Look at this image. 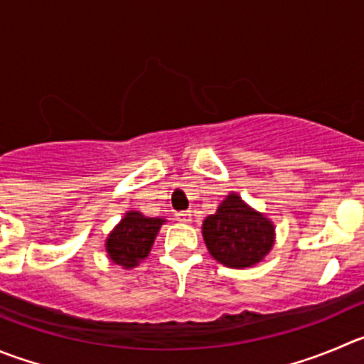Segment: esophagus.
<instances>
[{
  "label": "esophagus",
  "instance_id": "1",
  "mask_svg": "<svg viewBox=\"0 0 364 364\" xmlns=\"http://www.w3.org/2000/svg\"><path fill=\"white\" fill-rule=\"evenodd\" d=\"M175 220L180 221V223H191L193 221L191 210H180V213L175 214Z\"/></svg>",
  "mask_w": 364,
  "mask_h": 364
}]
</instances>
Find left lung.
I'll use <instances>...</instances> for the list:
<instances>
[{"instance_id": "left-lung-1", "label": "left lung", "mask_w": 364, "mask_h": 364, "mask_svg": "<svg viewBox=\"0 0 364 364\" xmlns=\"http://www.w3.org/2000/svg\"><path fill=\"white\" fill-rule=\"evenodd\" d=\"M203 240L210 255L228 268H250L273 247L272 221L230 193L203 221Z\"/></svg>"}]
</instances>
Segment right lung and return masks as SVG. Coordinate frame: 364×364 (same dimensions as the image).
Instances as JSON below:
<instances>
[{"label": "right lung", "mask_w": 364, "mask_h": 364, "mask_svg": "<svg viewBox=\"0 0 364 364\" xmlns=\"http://www.w3.org/2000/svg\"><path fill=\"white\" fill-rule=\"evenodd\" d=\"M164 223L161 218H146L137 210H130L112 230L107 240V252L116 264L134 268L141 259L150 254L159 228Z\"/></svg>", "instance_id": "add662e5"}]
</instances>
